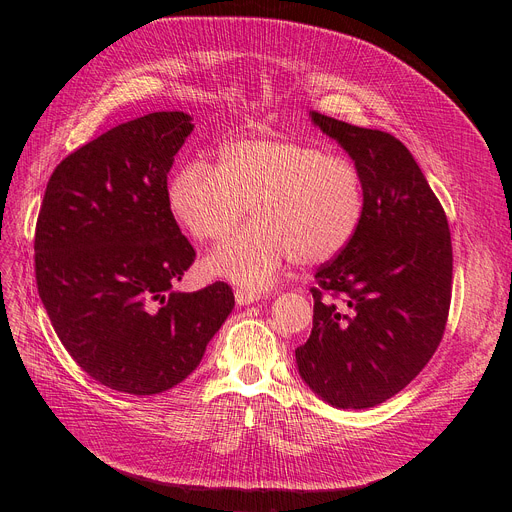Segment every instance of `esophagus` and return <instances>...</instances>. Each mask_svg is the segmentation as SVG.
I'll use <instances>...</instances> for the list:
<instances>
[{"label": "esophagus", "instance_id": "34e87169", "mask_svg": "<svg viewBox=\"0 0 512 512\" xmlns=\"http://www.w3.org/2000/svg\"><path fill=\"white\" fill-rule=\"evenodd\" d=\"M234 299H236V305L247 307V305H253V303L259 301V294L257 292H249V290H236L234 292Z\"/></svg>", "mask_w": 512, "mask_h": 512}]
</instances>
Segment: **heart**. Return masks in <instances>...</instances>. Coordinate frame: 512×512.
<instances>
[{
  "instance_id": "b5f03b06",
  "label": "heart",
  "mask_w": 512,
  "mask_h": 512,
  "mask_svg": "<svg viewBox=\"0 0 512 512\" xmlns=\"http://www.w3.org/2000/svg\"><path fill=\"white\" fill-rule=\"evenodd\" d=\"M176 222L199 242L224 238L251 207L253 224L215 249L207 272L242 288H270L297 259L326 263L355 238L365 191L351 159L319 145L251 137L224 145L215 166L184 164L168 184Z\"/></svg>"
}]
</instances>
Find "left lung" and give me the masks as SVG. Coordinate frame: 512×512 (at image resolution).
<instances>
[{"label":"left lung","mask_w":512,"mask_h":512,"mask_svg":"<svg viewBox=\"0 0 512 512\" xmlns=\"http://www.w3.org/2000/svg\"><path fill=\"white\" fill-rule=\"evenodd\" d=\"M363 178L361 226L317 270L313 330L294 351L303 382L336 409L398 394L442 340L452 290L446 213L411 151L382 130L309 112ZM328 291L332 302L323 299Z\"/></svg>","instance_id":"left-lung-1"}]
</instances>
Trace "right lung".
I'll use <instances>...</instances> for the list:
<instances>
[{
    "mask_svg": "<svg viewBox=\"0 0 512 512\" xmlns=\"http://www.w3.org/2000/svg\"><path fill=\"white\" fill-rule=\"evenodd\" d=\"M193 128L184 112L124 122L70 153L45 188L39 297L70 357L118 392L178 386L234 309L224 282L172 288L195 261L168 205V172Z\"/></svg>",
    "mask_w": 512,
    "mask_h": 512,
    "instance_id": "1",
    "label": "right lung"
}]
</instances>
